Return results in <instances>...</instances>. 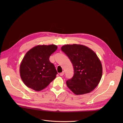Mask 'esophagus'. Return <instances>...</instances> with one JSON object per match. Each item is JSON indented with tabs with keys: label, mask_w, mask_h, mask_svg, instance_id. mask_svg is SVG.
<instances>
[{
	"label": "esophagus",
	"mask_w": 123,
	"mask_h": 123,
	"mask_svg": "<svg viewBox=\"0 0 123 123\" xmlns=\"http://www.w3.org/2000/svg\"><path fill=\"white\" fill-rule=\"evenodd\" d=\"M64 74H65L64 72H62V73H61L60 74H59V75H60L61 76H63V75H64Z\"/></svg>",
	"instance_id": "esophagus-1"
}]
</instances>
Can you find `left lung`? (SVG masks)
I'll return each mask as SVG.
<instances>
[{
  "mask_svg": "<svg viewBox=\"0 0 123 123\" xmlns=\"http://www.w3.org/2000/svg\"><path fill=\"white\" fill-rule=\"evenodd\" d=\"M61 49L73 66L74 75L66 81L74 94H84L97 87L102 76V66L97 55L90 48L81 44H66Z\"/></svg>",
  "mask_w": 123,
  "mask_h": 123,
  "instance_id": "8db88e82",
  "label": "left lung"
}]
</instances>
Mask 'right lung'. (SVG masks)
Returning a JSON list of instances; mask_svg holds the SVG:
<instances>
[{"label":"right lung","mask_w":123,"mask_h":123,"mask_svg":"<svg viewBox=\"0 0 123 123\" xmlns=\"http://www.w3.org/2000/svg\"><path fill=\"white\" fill-rule=\"evenodd\" d=\"M57 49L54 44L38 45L25 54L20 66V74L28 87L39 91L55 79L57 72L49 57Z\"/></svg>","instance_id":"obj_1"}]
</instances>
